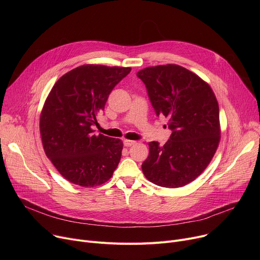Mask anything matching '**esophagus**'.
<instances>
[{
  "mask_svg": "<svg viewBox=\"0 0 260 260\" xmlns=\"http://www.w3.org/2000/svg\"><path fill=\"white\" fill-rule=\"evenodd\" d=\"M135 143L136 142L133 141V140H124V141H123V144H124V146H126V147H129V146L134 145Z\"/></svg>",
  "mask_w": 260,
  "mask_h": 260,
  "instance_id": "esophagus-1",
  "label": "esophagus"
}]
</instances>
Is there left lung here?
I'll return each mask as SVG.
<instances>
[{"instance_id": "1", "label": "left lung", "mask_w": 260, "mask_h": 260, "mask_svg": "<svg viewBox=\"0 0 260 260\" xmlns=\"http://www.w3.org/2000/svg\"><path fill=\"white\" fill-rule=\"evenodd\" d=\"M157 116H165L172 135L168 142L148 143L142 163L146 179L163 187L194 181L210 165L220 142L219 106L211 86L199 76L176 65H157L137 73Z\"/></svg>"}]
</instances>
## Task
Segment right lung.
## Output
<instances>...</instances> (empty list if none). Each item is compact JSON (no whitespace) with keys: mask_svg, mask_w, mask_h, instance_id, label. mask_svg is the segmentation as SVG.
<instances>
[{"mask_svg":"<svg viewBox=\"0 0 260 260\" xmlns=\"http://www.w3.org/2000/svg\"><path fill=\"white\" fill-rule=\"evenodd\" d=\"M131 67L85 64L63 75L48 93L40 115L46 156L70 182L92 187L112 178L123 142L99 134L91 125L104 111L109 93Z\"/></svg>","mask_w":260,"mask_h":260,"instance_id":"1","label":"right lung"}]
</instances>
